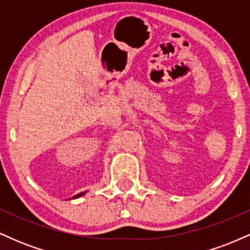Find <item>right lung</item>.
Instances as JSON below:
<instances>
[{"label": "right lung", "mask_w": 250, "mask_h": 250, "mask_svg": "<svg viewBox=\"0 0 250 250\" xmlns=\"http://www.w3.org/2000/svg\"><path fill=\"white\" fill-rule=\"evenodd\" d=\"M85 193H87V191H82V193H80V194H77V195H75V196L73 197V199H79V197H81V196H83V195H84Z\"/></svg>", "instance_id": "right-lung-1"}]
</instances>
